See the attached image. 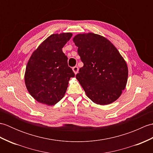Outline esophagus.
Returning a JSON list of instances; mask_svg holds the SVG:
<instances>
[{"label":"esophagus","mask_w":153,"mask_h":153,"mask_svg":"<svg viewBox=\"0 0 153 153\" xmlns=\"http://www.w3.org/2000/svg\"><path fill=\"white\" fill-rule=\"evenodd\" d=\"M72 70H73V71L74 72V74H77V72H78V71H79V68L77 66H74V67H73Z\"/></svg>","instance_id":"esophagus-1"}]
</instances>
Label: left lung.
Wrapping results in <instances>:
<instances>
[{
	"label": "left lung",
	"instance_id": "1",
	"mask_svg": "<svg viewBox=\"0 0 153 153\" xmlns=\"http://www.w3.org/2000/svg\"><path fill=\"white\" fill-rule=\"evenodd\" d=\"M83 66L76 78L92 101L106 105L116 101L126 88L128 76L126 62L105 37L93 33L73 38Z\"/></svg>",
	"mask_w": 153,
	"mask_h": 153
}]
</instances>
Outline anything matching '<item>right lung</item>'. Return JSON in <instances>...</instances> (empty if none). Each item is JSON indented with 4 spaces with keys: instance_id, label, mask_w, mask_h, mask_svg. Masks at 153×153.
<instances>
[{
    "instance_id": "right-lung-1",
    "label": "right lung",
    "mask_w": 153,
    "mask_h": 153,
    "mask_svg": "<svg viewBox=\"0 0 153 153\" xmlns=\"http://www.w3.org/2000/svg\"><path fill=\"white\" fill-rule=\"evenodd\" d=\"M71 33L50 35L32 53L25 72V83L30 95L39 102L53 106L63 98L68 82L75 74L68 65L62 48Z\"/></svg>"
}]
</instances>
